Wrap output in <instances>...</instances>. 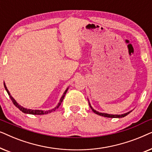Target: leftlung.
Instances as JSON below:
<instances>
[{
  "mask_svg": "<svg viewBox=\"0 0 152 152\" xmlns=\"http://www.w3.org/2000/svg\"><path fill=\"white\" fill-rule=\"evenodd\" d=\"M90 107H91V109L93 110V111L95 113H96V114H97V115H101V116H104V117H107V118H123V117H124V116H126V115H127L129 113H131V111H129V112H128V113H124V114H122V115H111V114H107V113H99V112H97V111H95V110H94L93 109L92 107H91V106L90 105Z\"/></svg>",
  "mask_w": 152,
  "mask_h": 152,
  "instance_id": "1",
  "label": "left lung"
}]
</instances>
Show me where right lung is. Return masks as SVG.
Returning <instances> with one entry per match:
<instances>
[{"label": "right lung", "instance_id": "right-lung-1", "mask_svg": "<svg viewBox=\"0 0 152 152\" xmlns=\"http://www.w3.org/2000/svg\"><path fill=\"white\" fill-rule=\"evenodd\" d=\"M4 86H5V90L7 91L8 95H10V99H12V102H13L14 104L15 105L16 107L18 108V109H19V110H20V111H21L22 112H23V113H29V114H32V115H43V114H47V113H51V112L55 111V110L57 109H58V108L59 107V106L61 105L62 101H63L64 97H65L66 93V92H67V91H68V88H67V89H66V90L65 92H64L63 96L61 97V99H60V101H59V104H58V105L55 108V109H52V110H49V111H41V110H32V109H26V108L21 107V106H20V105L18 104L15 101V99H14L13 98V97H12V95H10V92H9V91L7 90V87H6L5 84H4Z\"/></svg>", "mask_w": 152, "mask_h": 152}]
</instances>
